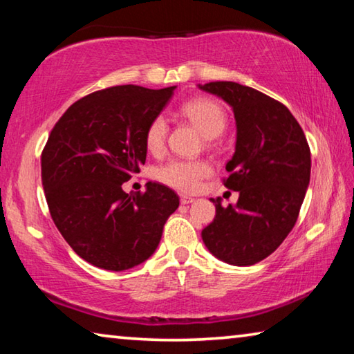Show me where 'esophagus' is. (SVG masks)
Masks as SVG:
<instances>
[{
	"label": "esophagus",
	"mask_w": 354,
	"mask_h": 354,
	"mask_svg": "<svg viewBox=\"0 0 354 354\" xmlns=\"http://www.w3.org/2000/svg\"><path fill=\"white\" fill-rule=\"evenodd\" d=\"M179 201H181V205H190V203L195 201V198H192V196L183 194L181 196H179Z\"/></svg>",
	"instance_id": "34e87169"
}]
</instances>
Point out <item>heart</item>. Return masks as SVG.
I'll list each match as a JSON object with an SVG mask.
<instances>
[{
    "label": "heart",
    "instance_id": "b5f03b06",
    "mask_svg": "<svg viewBox=\"0 0 354 354\" xmlns=\"http://www.w3.org/2000/svg\"><path fill=\"white\" fill-rule=\"evenodd\" d=\"M183 113L187 117L200 133L206 139L223 133L227 123L226 112L218 103L209 98H195L187 101L183 106ZM167 134H169V124L167 120L159 115L156 117L147 129L145 143L149 153L160 154L165 148ZM211 173L205 160H185V159H173L170 162L164 164L158 170V179L170 187L181 192H194L200 187L201 179H205Z\"/></svg>",
    "mask_w": 354,
    "mask_h": 354
}]
</instances>
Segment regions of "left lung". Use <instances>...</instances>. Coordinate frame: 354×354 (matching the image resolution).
I'll list each match as a JSON object with an SVG mask.
<instances>
[{
  "label": "left lung",
  "mask_w": 354,
  "mask_h": 354,
  "mask_svg": "<svg viewBox=\"0 0 354 354\" xmlns=\"http://www.w3.org/2000/svg\"><path fill=\"white\" fill-rule=\"evenodd\" d=\"M201 91L232 107L236 151L226 171L236 205L211 198L215 218L201 232L206 248L226 263L247 267L266 259L295 226L310 178V149L301 127L279 101L231 81L209 82Z\"/></svg>",
  "instance_id": "obj_1"
}]
</instances>
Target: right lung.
<instances>
[{
  "mask_svg": "<svg viewBox=\"0 0 354 354\" xmlns=\"http://www.w3.org/2000/svg\"><path fill=\"white\" fill-rule=\"evenodd\" d=\"M176 86H115L71 104L41 151V184L51 218L75 253L122 272L145 262L162 237L179 196L164 184L127 194L123 183L147 159L149 123Z\"/></svg>",
  "mask_w": 354,
  "mask_h": 354,
  "instance_id": "obj_1",
  "label": "right lung"
}]
</instances>
